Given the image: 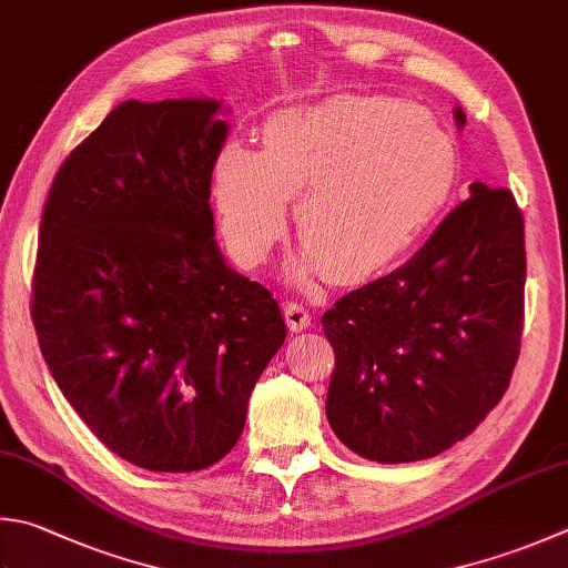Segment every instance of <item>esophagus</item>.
<instances>
[{
  "mask_svg": "<svg viewBox=\"0 0 568 568\" xmlns=\"http://www.w3.org/2000/svg\"><path fill=\"white\" fill-rule=\"evenodd\" d=\"M284 316H286V324L292 331H304L312 326V314H308V308L304 304L288 302L284 306Z\"/></svg>",
  "mask_w": 568,
  "mask_h": 568,
  "instance_id": "34e87169",
  "label": "esophagus"
}]
</instances>
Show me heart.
Listing matches in <instances>:
<instances>
[{
	"instance_id": "heart-1",
	"label": "heart",
	"mask_w": 568,
	"mask_h": 568,
	"mask_svg": "<svg viewBox=\"0 0 568 568\" xmlns=\"http://www.w3.org/2000/svg\"><path fill=\"white\" fill-rule=\"evenodd\" d=\"M457 151L445 128L390 95H334L266 121L262 155L232 143L215 163L222 234L242 264L270 256L298 200L306 270L356 282L408 252L453 195Z\"/></svg>"
}]
</instances>
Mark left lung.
<instances>
[{
  "instance_id": "8db88e82",
  "label": "left lung",
  "mask_w": 568,
  "mask_h": 568,
  "mask_svg": "<svg viewBox=\"0 0 568 568\" xmlns=\"http://www.w3.org/2000/svg\"><path fill=\"white\" fill-rule=\"evenodd\" d=\"M457 125L465 113L455 109ZM524 220L507 187L469 185L413 260L321 316L336 353L326 417L383 465L445 453L509 388L524 321Z\"/></svg>"
}]
</instances>
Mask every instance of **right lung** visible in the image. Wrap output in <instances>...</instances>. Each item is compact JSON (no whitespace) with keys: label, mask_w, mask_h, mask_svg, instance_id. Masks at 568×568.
Returning a JSON list of instances; mask_svg holds the SVG:
<instances>
[{"label":"right lung","mask_w":568,"mask_h":568,"mask_svg":"<svg viewBox=\"0 0 568 568\" xmlns=\"http://www.w3.org/2000/svg\"><path fill=\"white\" fill-rule=\"evenodd\" d=\"M220 101H125L63 160L39 227L31 318L91 433L151 473L237 445L282 308L224 262L210 207Z\"/></svg>","instance_id":"obj_1"}]
</instances>
